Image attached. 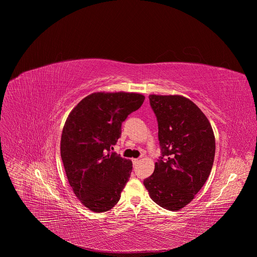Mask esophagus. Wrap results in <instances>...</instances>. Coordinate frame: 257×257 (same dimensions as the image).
Masks as SVG:
<instances>
[{
	"label": "esophagus",
	"mask_w": 257,
	"mask_h": 257,
	"mask_svg": "<svg viewBox=\"0 0 257 257\" xmlns=\"http://www.w3.org/2000/svg\"><path fill=\"white\" fill-rule=\"evenodd\" d=\"M132 163H133V166H137V164L139 163V160L138 159H132Z\"/></svg>",
	"instance_id": "esophagus-1"
}]
</instances>
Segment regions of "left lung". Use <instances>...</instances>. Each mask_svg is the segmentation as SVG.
Segmentation results:
<instances>
[{
  "instance_id": "left-lung-1",
  "label": "left lung",
  "mask_w": 257,
  "mask_h": 257,
  "mask_svg": "<svg viewBox=\"0 0 257 257\" xmlns=\"http://www.w3.org/2000/svg\"><path fill=\"white\" fill-rule=\"evenodd\" d=\"M149 98L158 121L162 156L143 184L157 204L175 211L187 205L206 182L214 159V135L190 99L156 94Z\"/></svg>"
}]
</instances>
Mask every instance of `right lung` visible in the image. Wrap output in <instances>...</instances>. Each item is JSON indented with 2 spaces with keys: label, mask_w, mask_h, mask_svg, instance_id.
Instances as JSON below:
<instances>
[{
  "label": "right lung",
  "mask_w": 257,
  "mask_h": 257,
  "mask_svg": "<svg viewBox=\"0 0 257 257\" xmlns=\"http://www.w3.org/2000/svg\"><path fill=\"white\" fill-rule=\"evenodd\" d=\"M144 96L129 92H95L68 116L61 138V158L77 198L95 212L111 209L132 172V162L113 152L122 123Z\"/></svg>",
  "instance_id": "add662e5"
}]
</instances>
